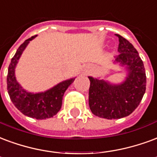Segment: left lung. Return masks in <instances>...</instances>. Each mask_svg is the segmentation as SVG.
<instances>
[{"mask_svg":"<svg viewBox=\"0 0 157 157\" xmlns=\"http://www.w3.org/2000/svg\"><path fill=\"white\" fill-rule=\"evenodd\" d=\"M118 52L115 64L126 71L125 80L114 84L99 77L88 76L89 106L96 117L108 120L127 117L136 109L146 92L147 76L143 61L132 43L120 35Z\"/></svg>","mask_w":157,"mask_h":157,"instance_id":"8db88e82","label":"left lung"}]
</instances>
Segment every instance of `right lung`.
<instances>
[{"mask_svg": "<svg viewBox=\"0 0 157 157\" xmlns=\"http://www.w3.org/2000/svg\"><path fill=\"white\" fill-rule=\"evenodd\" d=\"M37 36H31L19 46L8 67L7 90L14 105L26 117L44 120L53 117L62 105V99L65 91L71 85L75 78H71L58 83L53 87L42 92H30L25 90L17 82L16 77V67L20 57L22 55L31 40Z\"/></svg>", "mask_w": 157, "mask_h": 157, "instance_id": "right-lung-1", "label": "right lung"}]
</instances>
